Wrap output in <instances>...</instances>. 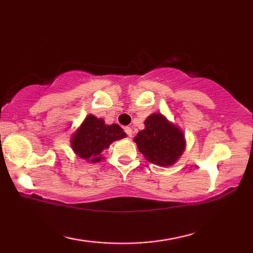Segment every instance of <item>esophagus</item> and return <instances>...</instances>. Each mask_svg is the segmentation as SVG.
Wrapping results in <instances>:
<instances>
[{"label": "esophagus", "instance_id": "obj_1", "mask_svg": "<svg viewBox=\"0 0 253 253\" xmlns=\"http://www.w3.org/2000/svg\"><path fill=\"white\" fill-rule=\"evenodd\" d=\"M124 130H125V132L128 135V137L132 136V130H131L130 127H125V128H124Z\"/></svg>", "mask_w": 253, "mask_h": 253}]
</instances>
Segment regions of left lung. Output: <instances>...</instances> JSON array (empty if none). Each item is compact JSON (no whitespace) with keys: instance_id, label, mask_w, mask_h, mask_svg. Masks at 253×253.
Here are the masks:
<instances>
[{"instance_id":"1","label":"left lung","mask_w":253,"mask_h":253,"mask_svg":"<svg viewBox=\"0 0 253 253\" xmlns=\"http://www.w3.org/2000/svg\"><path fill=\"white\" fill-rule=\"evenodd\" d=\"M146 160L160 166H169L177 161L185 147L183 132L161 114H153L145 121V129L134 138Z\"/></svg>"}]
</instances>
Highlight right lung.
Here are the masks:
<instances>
[{
  "label": "right lung",
  "mask_w": 253,
  "mask_h": 253,
  "mask_svg": "<svg viewBox=\"0 0 253 253\" xmlns=\"http://www.w3.org/2000/svg\"><path fill=\"white\" fill-rule=\"evenodd\" d=\"M124 137H126V134L117 124L106 125L101 118L89 115L76 134L72 135L71 146L79 157L90 163H97L102 158L101 151Z\"/></svg>",
  "instance_id": "right-lung-1"
}]
</instances>
